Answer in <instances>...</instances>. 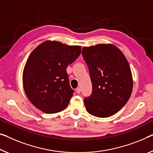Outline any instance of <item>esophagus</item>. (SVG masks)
Segmentation results:
<instances>
[{
	"instance_id": "esophagus-1",
	"label": "esophagus",
	"mask_w": 153,
	"mask_h": 153,
	"mask_svg": "<svg viewBox=\"0 0 153 153\" xmlns=\"http://www.w3.org/2000/svg\"><path fill=\"white\" fill-rule=\"evenodd\" d=\"M75 91H76V92L77 94H80V92H81V89H80L79 88H77L76 90H75Z\"/></svg>"
}]
</instances>
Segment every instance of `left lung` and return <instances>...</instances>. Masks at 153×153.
Here are the masks:
<instances>
[{
	"mask_svg": "<svg viewBox=\"0 0 153 153\" xmlns=\"http://www.w3.org/2000/svg\"><path fill=\"white\" fill-rule=\"evenodd\" d=\"M82 55L88 64L92 93L84 98L87 111L94 116L107 117L125 105L133 90L130 65L114 44L83 47Z\"/></svg>",
	"mask_w": 153,
	"mask_h": 153,
	"instance_id": "left-lung-1",
	"label": "left lung"
}]
</instances>
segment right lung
I'll use <instances>...</instances> for the list:
<instances>
[{
	"label": "right lung",
	"instance_id": "right-lung-1",
	"mask_svg": "<svg viewBox=\"0 0 153 153\" xmlns=\"http://www.w3.org/2000/svg\"><path fill=\"white\" fill-rule=\"evenodd\" d=\"M81 53L80 46L51 40L42 42L32 51L23 70L22 83L35 107L46 114H55L67 107L74 90L66 68Z\"/></svg>",
	"mask_w": 153,
	"mask_h": 153
}]
</instances>
